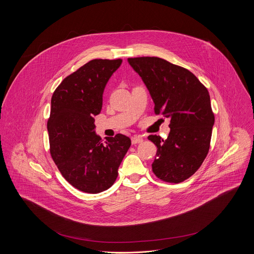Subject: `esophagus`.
<instances>
[{
  "label": "esophagus",
  "instance_id": "esophagus-1",
  "mask_svg": "<svg viewBox=\"0 0 254 254\" xmlns=\"http://www.w3.org/2000/svg\"><path fill=\"white\" fill-rule=\"evenodd\" d=\"M131 141H132V144L133 145H137V144H141L144 139L142 136H139V135H134L132 138H131Z\"/></svg>",
  "mask_w": 254,
  "mask_h": 254
}]
</instances>
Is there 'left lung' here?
Listing matches in <instances>:
<instances>
[{
	"instance_id": "8db88e82",
	"label": "left lung",
	"mask_w": 254,
	"mask_h": 254,
	"mask_svg": "<svg viewBox=\"0 0 254 254\" xmlns=\"http://www.w3.org/2000/svg\"><path fill=\"white\" fill-rule=\"evenodd\" d=\"M154 104V112L170 119L166 140L147 139L157 147L152 171L162 181L180 183L190 177L206 157L214 125L210 96L186 68L154 57L128 59Z\"/></svg>"
}]
</instances>
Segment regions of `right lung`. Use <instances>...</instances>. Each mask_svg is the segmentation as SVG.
<instances>
[{
  "mask_svg": "<svg viewBox=\"0 0 254 254\" xmlns=\"http://www.w3.org/2000/svg\"><path fill=\"white\" fill-rule=\"evenodd\" d=\"M122 60H93L70 74L56 89L48 121L51 155L64 179L88 193H99L116 180L131 140L122 134L102 138L94 116L103 108V95Z\"/></svg>",
  "mask_w": 254,
  "mask_h": 254,
  "instance_id": "1",
  "label": "right lung"
}]
</instances>
